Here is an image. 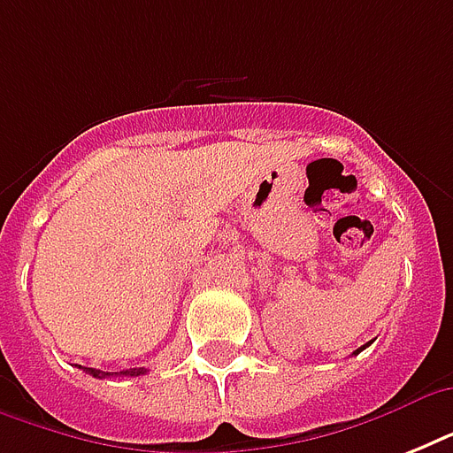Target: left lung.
I'll return each mask as SVG.
<instances>
[{"instance_id": "1", "label": "left lung", "mask_w": 453, "mask_h": 453, "mask_svg": "<svg viewBox=\"0 0 453 453\" xmlns=\"http://www.w3.org/2000/svg\"><path fill=\"white\" fill-rule=\"evenodd\" d=\"M365 348H366V345H365ZM365 348H359V350H365ZM359 350H357V352H359ZM357 352H355V355H357Z\"/></svg>"}]
</instances>
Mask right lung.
Segmentation results:
<instances>
[{
  "mask_svg": "<svg viewBox=\"0 0 453 453\" xmlns=\"http://www.w3.org/2000/svg\"><path fill=\"white\" fill-rule=\"evenodd\" d=\"M91 376H96V379H105V376H110L108 372H98V369H87ZM141 373H145V369H127V372H119V376H141Z\"/></svg>",
  "mask_w": 453,
  "mask_h": 453,
  "instance_id": "obj_1",
  "label": "right lung"
}]
</instances>
